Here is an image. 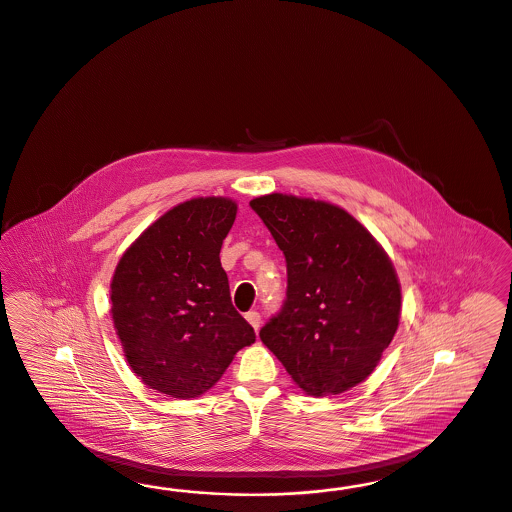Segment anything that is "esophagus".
<instances>
[{
  "instance_id": "obj_1",
  "label": "esophagus",
  "mask_w": 512,
  "mask_h": 512,
  "mask_svg": "<svg viewBox=\"0 0 512 512\" xmlns=\"http://www.w3.org/2000/svg\"><path fill=\"white\" fill-rule=\"evenodd\" d=\"M247 323L257 331L259 329V325H261V316H259V312H247L246 314Z\"/></svg>"
}]
</instances>
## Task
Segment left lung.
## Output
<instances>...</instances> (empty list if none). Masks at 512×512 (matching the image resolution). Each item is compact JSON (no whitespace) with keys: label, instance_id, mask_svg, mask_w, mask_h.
<instances>
[{"label":"left lung","instance_id":"obj_1","mask_svg":"<svg viewBox=\"0 0 512 512\" xmlns=\"http://www.w3.org/2000/svg\"><path fill=\"white\" fill-rule=\"evenodd\" d=\"M249 206L287 263V300L261 329L263 344L308 395L355 388L399 327L401 283L386 249L331 202L272 193Z\"/></svg>","mask_w":512,"mask_h":512}]
</instances>
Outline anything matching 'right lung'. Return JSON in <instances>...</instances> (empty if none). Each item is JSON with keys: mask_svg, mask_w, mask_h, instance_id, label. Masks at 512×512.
<instances>
[{"mask_svg": "<svg viewBox=\"0 0 512 512\" xmlns=\"http://www.w3.org/2000/svg\"><path fill=\"white\" fill-rule=\"evenodd\" d=\"M236 212L227 196L185 200L143 230L115 266L109 312L124 357L147 388L200 397L255 342L230 302L219 259Z\"/></svg>", "mask_w": 512, "mask_h": 512, "instance_id": "1", "label": "right lung"}]
</instances>
